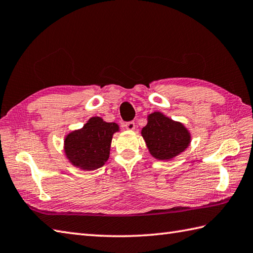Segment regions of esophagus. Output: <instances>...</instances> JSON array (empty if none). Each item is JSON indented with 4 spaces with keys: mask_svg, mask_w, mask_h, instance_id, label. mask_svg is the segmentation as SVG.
I'll return each mask as SVG.
<instances>
[{
    "mask_svg": "<svg viewBox=\"0 0 253 253\" xmlns=\"http://www.w3.org/2000/svg\"><path fill=\"white\" fill-rule=\"evenodd\" d=\"M126 130H130V131L134 130V128H135V122H134V121L126 122Z\"/></svg>",
    "mask_w": 253,
    "mask_h": 253,
    "instance_id": "obj_1",
    "label": "esophagus"
}]
</instances>
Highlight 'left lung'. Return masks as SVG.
<instances>
[{
	"mask_svg": "<svg viewBox=\"0 0 253 253\" xmlns=\"http://www.w3.org/2000/svg\"><path fill=\"white\" fill-rule=\"evenodd\" d=\"M142 135L149 153L161 161L177 156L190 143V133L183 125L172 121L161 112L148 116L147 125L142 128Z\"/></svg>",
	"mask_w": 253,
	"mask_h": 253,
	"instance_id": "left-lung-1",
	"label": "left lung"
}]
</instances>
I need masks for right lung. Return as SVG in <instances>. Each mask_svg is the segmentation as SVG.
I'll return each mask as SVG.
<instances>
[{
  "label": "right lung",
  "instance_id": "obj_1",
  "mask_svg": "<svg viewBox=\"0 0 253 253\" xmlns=\"http://www.w3.org/2000/svg\"><path fill=\"white\" fill-rule=\"evenodd\" d=\"M119 130L116 123L94 117L81 130L70 133L64 141L65 154L74 166L84 170L101 167L109 158L113 133Z\"/></svg>",
  "mask_w": 253,
  "mask_h": 253
}]
</instances>
